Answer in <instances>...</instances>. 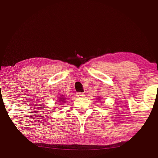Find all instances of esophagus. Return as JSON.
Wrapping results in <instances>:
<instances>
[{
    "mask_svg": "<svg viewBox=\"0 0 158 158\" xmlns=\"http://www.w3.org/2000/svg\"><path fill=\"white\" fill-rule=\"evenodd\" d=\"M76 96H77L78 98H83V97L85 96V95L83 93L78 92V93L76 94Z\"/></svg>",
    "mask_w": 158,
    "mask_h": 158,
    "instance_id": "1",
    "label": "esophagus"
}]
</instances>
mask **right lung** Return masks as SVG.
<instances>
[{
    "label": "right lung",
    "mask_w": 158,
    "mask_h": 158,
    "mask_svg": "<svg viewBox=\"0 0 158 158\" xmlns=\"http://www.w3.org/2000/svg\"><path fill=\"white\" fill-rule=\"evenodd\" d=\"M64 98H60V99H61V100H59V101H61V102H66V101H64L65 99H64Z\"/></svg>",
    "instance_id": "1"
}]
</instances>
